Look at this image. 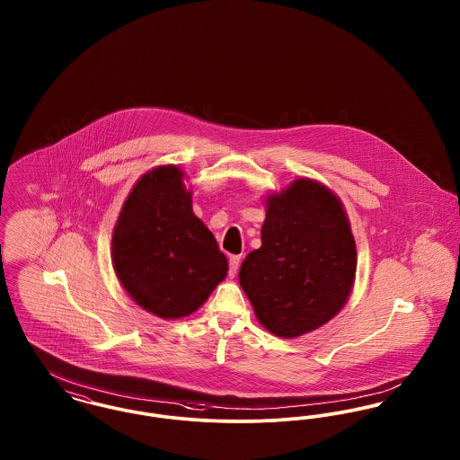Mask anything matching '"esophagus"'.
Returning a JSON list of instances; mask_svg holds the SVG:
<instances>
[{"label": "esophagus", "mask_w": 460, "mask_h": 460, "mask_svg": "<svg viewBox=\"0 0 460 460\" xmlns=\"http://www.w3.org/2000/svg\"><path fill=\"white\" fill-rule=\"evenodd\" d=\"M240 255H231L229 257V276L234 278L236 272H238V267H240Z\"/></svg>", "instance_id": "esophagus-1"}]
</instances>
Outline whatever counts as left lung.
<instances>
[{
    "mask_svg": "<svg viewBox=\"0 0 460 460\" xmlns=\"http://www.w3.org/2000/svg\"><path fill=\"white\" fill-rule=\"evenodd\" d=\"M261 238L241 263L240 285L263 328L298 338L340 314L355 283L357 246L332 190L298 177L267 195Z\"/></svg>",
    "mask_w": 460,
    "mask_h": 460,
    "instance_id": "left-lung-1",
    "label": "left lung"
}]
</instances>
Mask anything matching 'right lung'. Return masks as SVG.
Segmentation results:
<instances>
[{
	"label": "right lung",
	"mask_w": 460,
	"mask_h": 460,
	"mask_svg": "<svg viewBox=\"0 0 460 460\" xmlns=\"http://www.w3.org/2000/svg\"><path fill=\"white\" fill-rule=\"evenodd\" d=\"M177 165L141 175L111 233V263L126 293L160 319H181L227 276V259L198 219Z\"/></svg>",
	"instance_id": "right-lung-1"
}]
</instances>
